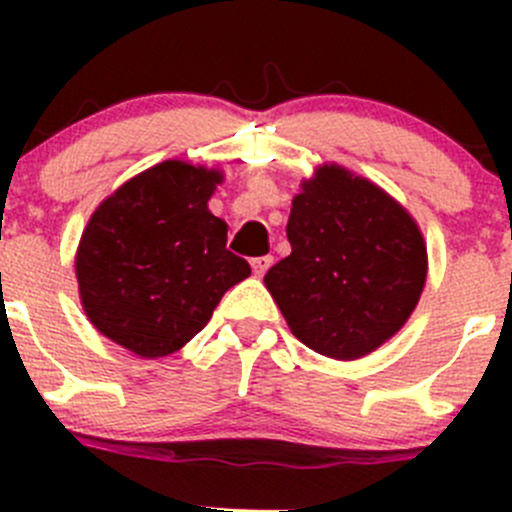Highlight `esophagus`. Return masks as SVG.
Returning <instances> with one entry per match:
<instances>
[{
  "label": "esophagus",
  "instance_id": "34e87169",
  "mask_svg": "<svg viewBox=\"0 0 512 512\" xmlns=\"http://www.w3.org/2000/svg\"><path fill=\"white\" fill-rule=\"evenodd\" d=\"M270 265H272V255L255 257V260H252V272H255L257 277H262L267 270H270Z\"/></svg>",
  "mask_w": 512,
  "mask_h": 512
}]
</instances>
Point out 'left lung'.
<instances>
[{"mask_svg": "<svg viewBox=\"0 0 512 512\" xmlns=\"http://www.w3.org/2000/svg\"><path fill=\"white\" fill-rule=\"evenodd\" d=\"M292 252L265 285L302 344L356 359L394 337L421 297L426 245L394 198L339 165H324L292 200Z\"/></svg>", "mask_w": 512, "mask_h": 512, "instance_id": "obj_1", "label": "left lung"}]
</instances>
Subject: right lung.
Instances as JSON below:
<instances>
[{
  "mask_svg": "<svg viewBox=\"0 0 512 512\" xmlns=\"http://www.w3.org/2000/svg\"><path fill=\"white\" fill-rule=\"evenodd\" d=\"M218 170L165 160L136 175L91 215L76 255L91 324L133 354H173L250 277L227 250V225L208 210Z\"/></svg>",
  "mask_w": 512,
  "mask_h": 512,
  "instance_id": "right-lung-1",
  "label": "right lung"
}]
</instances>
